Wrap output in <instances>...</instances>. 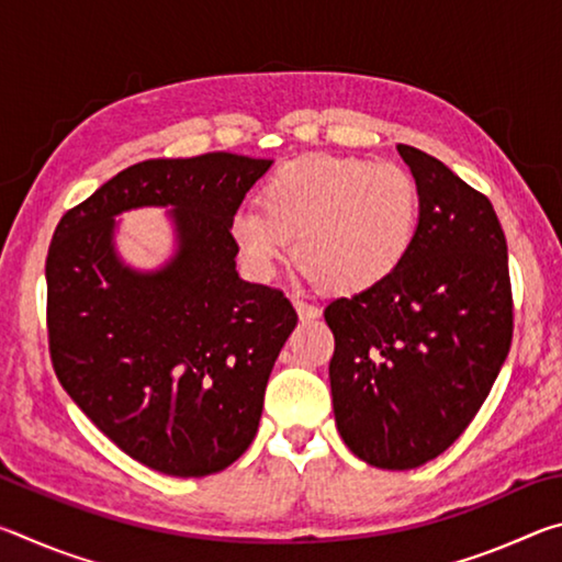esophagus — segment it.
<instances>
[{
  "mask_svg": "<svg viewBox=\"0 0 562 562\" xmlns=\"http://www.w3.org/2000/svg\"><path fill=\"white\" fill-rule=\"evenodd\" d=\"M292 304H294V310H297L300 319H317L319 317V310L315 307V304L304 302L300 294H292Z\"/></svg>",
  "mask_w": 562,
  "mask_h": 562,
  "instance_id": "34e87169",
  "label": "esophagus"
}]
</instances>
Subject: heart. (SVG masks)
Returning a JSON list of instances; mask_svg holds the SVG:
<instances>
[{"mask_svg":"<svg viewBox=\"0 0 562 562\" xmlns=\"http://www.w3.org/2000/svg\"><path fill=\"white\" fill-rule=\"evenodd\" d=\"M418 188L408 170L367 158L315 154L265 180L258 207L233 215L231 235L252 278L290 258L322 290L357 294L384 282L412 250Z\"/></svg>","mask_w":562,"mask_h":562,"instance_id":"obj_1","label":"heart"}]
</instances>
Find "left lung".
Instances as JSON below:
<instances>
[{"instance_id":"obj_1","label":"left lung","mask_w":562,"mask_h":562,"mask_svg":"<svg viewBox=\"0 0 562 562\" xmlns=\"http://www.w3.org/2000/svg\"><path fill=\"white\" fill-rule=\"evenodd\" d=\"M418 188L412 250L394 274L327 304L331 404L349 451L406 471L441 456L486 402L508 357V245L491 201L398 144Z\"/></svg>"}]
</instances>
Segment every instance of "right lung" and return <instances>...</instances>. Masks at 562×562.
Segmentation results:
<instances>
[{
    "label": "right lung",
    "instance_id": "right-lung-1",
    "mask_svg": "<svg viewBox=\"0 0 562 562\" xmlns=\"http://www.w3.org/2000/svg\"><path fill=\"white\" fill-rule=\"evenodd\" d=\"M272 160L235 154L136 164L54 231L46 327L54 372L76 406L131 459L201 479L258 434L265 386L297 312L280 290L240 280L233 215ZM168 206L177 252L133 271L115 215Z\"/></svg>",
    "mask_w": 562,
    "mask_h": 562
}]
</instances>
